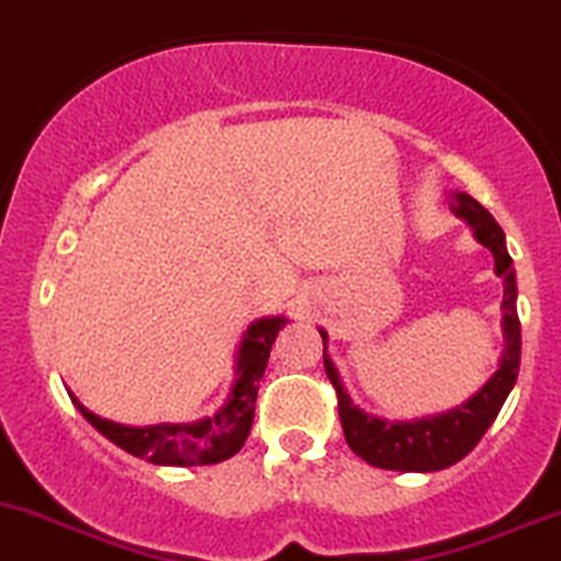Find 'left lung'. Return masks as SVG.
Returning <instances> with one entry per match:
<instances>
[{
	"mask_svg": "<svg viewBox=\"0 0 561 561\" xmlns=\"http://www.w3.org/2000/svg\"><path fill=\"white\" fill-rule=\"evenodd\" d=\"M449 208L455 210V216L469 221L477 241L491 249L493 257H496V274L504 279L502 329L507 345H504L502 362H499V369L493 373V378L471 400H466L463 405L453 408L447 413H438V416L413 419V422H386V419L358 411L347 400V394L342 391L340 375H336L331 358L325 356V331H320V336H323L325 375H329L331 386L336 389V408H340L345 442L358 458L367 460L375 469L438 471L463 460L480 444L488 427L493 425V419L499 416L510 389L515 386V378H518L520 320L518 309H515L518 290H515L513 257H510L507 247H504L502 227L469 194H455L449 199Z\"/></svg>",
	"mask_w": 561,
	"mask_h": 561,
	"instance_id": "8db88e82",
	"label": "left lung"
}]
</instances>
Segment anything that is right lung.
Listing matches in <instances>:
<instances>
[{
	"label": "right lung",
	"mask_w": 561,
	"mask_h": 561,
	"mask_svg": "<svg viewBox=\"0 0 561 561\" xmlns=\"http://www.w3.org/2000/svg\"><path fill=\"white\" fill-rule=\"evenodd\" d=\"M285 323V318H263L249 325L241 351H238L236 383H232L230 397L214 416L199 419L192 425L125 427L95 416L79 400L73 402L98 433H103L108 442H114L134 458H145L159 466L221 463V460L232 458L249 438L260 389L257 383L265 373V364H268L271 345H274L276 334Z\"/></svg>",
	"instance_id": "obj_1"
}]
</instances>
